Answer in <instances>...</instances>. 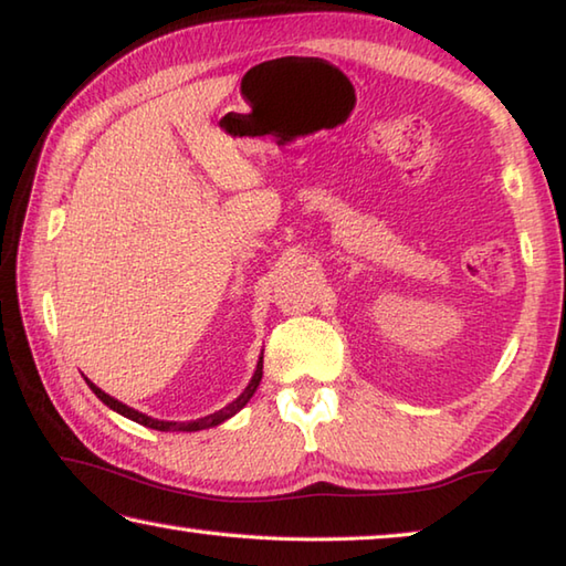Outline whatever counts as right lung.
Here are the masks:
<instances>
[{"mask_svg":"<svg viewBox=\"0 0 566 566\" xmlns=\"http://www.w3.org/2000/svg\"><path fill=\"white\" fill-rule=\"evenodd\" d=\"M261 377H263V352H261L259 361H255V369H253V377H251V381H249V387L243 389V391L239 394V397L233 399L231 403H227V407H223V409H219V411H214V413H209V416H201V419H195V421H163V419H153V416H147V413H143V411H135L133 407H127V403L113 399L111 394H105L103 389L95 387V384H93L88 377H85V384H88L91 391L105 403V407L117 411L120 416H125V419H130V421L140 423V426H147V429L165 431V433H167V431H187V433H191V431L211 429V426H219V423H223L227 419H231L233 413H239L243 407H247L249 399L255 394V389H259Z\"/></svg>","mask_w":566,"mask_h":566,"instance_id":"add662e5","label":"right lung"}]
</instances>
